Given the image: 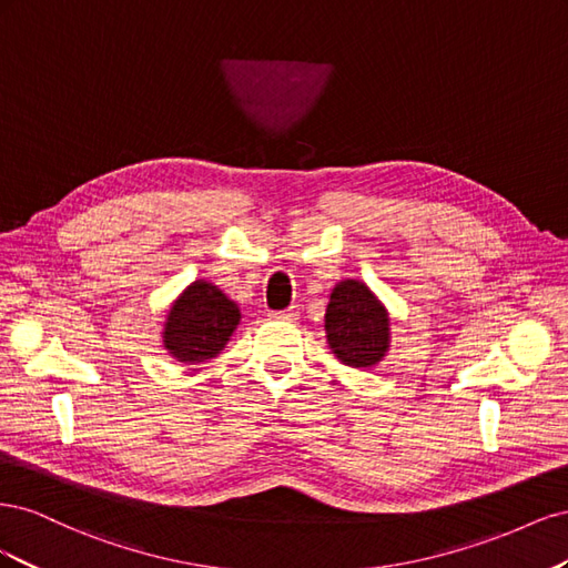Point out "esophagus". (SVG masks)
Instances as JSON below:
<instances>
[{
	"mask_svg": "<svg viewBox=\"0 0 568 568\" xmlns=\"http://www.w3.org/2000/svg\"><path fill=\"white\" fill-rule=\"evenodd\" d=\"M272 317H277V320H296L298 311H296V307H288V311H282V313H272Z\"/></svg>",
	"mask_w": 568,
	"mask_h": 568,
	"instance_id": "esophagus-1",
	"label": "esophagus"
}]
</instances>
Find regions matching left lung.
<instances>
[{
  "instance_id": "obj_1",
  "label": "left lung",
  "mask_w": 568,
  "mask_h": 568,
  "mask_svg": "<svg viewBox=\"0 0 568 568\" xmlns=\"http://www.w3.org/2000/svg\"><path fill=\"white\" fill-rule=\"evenodd\" d=\"M332 353L353 369L379 365L390 348V317L379 296L359 280H341L324 313Z\"/></svg>"
}]
</instances>
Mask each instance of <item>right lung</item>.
<instances>
[{"label": "right lung", "instance_id": "right-lung-1", "mask_svg": "<svg viewBox=\"0 0 568 568\" xmlns=\"http://www.w3.org/2000/svg\"><path fill=\"white\" fill-rule=\"evenodd\" d=\"M242 311L222 291L196 280L170 305L163 324V348L178 363L199 365L217 357L234 334Z\"/></svg>", "mask_w": 568, "mask_h": 568}]
</instances>
